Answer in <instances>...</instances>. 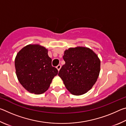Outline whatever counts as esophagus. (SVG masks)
Segmentation results:
<instances>
[{
  "label": "esophagus",
  "mask_w": 126,
  "mask_h": 126,
  "mask_svg": "<svg viewBox=\"0 0 126 126\" xmlns=\"http://www.w3.org/2000/svg\"><path fill=\"white\" fill-rule=\"evenodd\" d=\"M61 65H57V69H58V71H59V70H60V69H61Z\"/></svg>",
  "instance_id": "esophagus-1"
}]
</instances>
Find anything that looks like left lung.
Segmentation results:
<instances>
[{
	"mask_svg": "<svg viewBox=\"0 0 126 126\" xmlns=\"http://www.w3.org/2000/svg\"><path fill=\"white\" fill-rule=\"evenodd\" d=\"M63 59L65 64L58 76L72 94L87 93L96 82L100 72L101 62L89 48L78 47L65 50Z\"/></svg>",
	"mask_w": 126,
	"mask_h": 126,
	"instance_id": "left-lung-1",
	"label": "left lung"
}]
</instances>
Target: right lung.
I'll use <instances>...</instances> for the list:
<instances>
[{
	"instance_id": "1",
	"label": "right lung",
	"mask_w": 126,
	"mask_h": 126,
	"mask_svg": "<svg viewBox=\"0 0 126 126\" xmlns=\"http://www.w3.org/2000/svg\"><path fill=\"white\" fill-rule=\"evenodd\" d=\"M17 78L32 93L42 94L50 86L58 71L52 65L48 50L38 44L27 46L17 54L15 60Z\"/></svg>"
}]
</instances>
